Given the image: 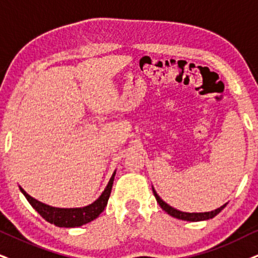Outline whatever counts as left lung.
<instances>
[{
  "label": "left lung",
  "instance_id": "1",
  "mask_svg": "<svg viewBox=\"0 0 258 258\" xmlns=\"http://www.w3.org/2000/svg\"><path fill=\"white\" fill-rule=\"evenodd\" d=\"M152 191H153V195H155L156 200H157V202L159 204V206H161L162 210L167 212L169 216H171V217H174V218H177V219H181V220L202 221V220L212 219V218L216 217L217 214H219L220 212L224 210L225 206H226V204H225L221 207L217 208V210L211 211V212H205V213H185V212L177 211V210H175V208H172L171 206H169L167 202H164L161 198L158 197L157 193H156V190L153 188H152Z\"/></svg>",
  "mask_w": 258,
  "mask_h": 258
}]
</instances>
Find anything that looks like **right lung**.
<instances>
[{
    "mask_svg": "<svg viewBox=\"0 0 258 258\" xmlns=\"http://www.w3.org/2000/svg\"><path fill=\"white\" fill-rule=\"evenodd\" d=\"M114 176H115V172L112 175L108 184H107L103 193L101 194V197L97 199L95 202L89 205V206L82 208L51 207L48 206V205L42 204V202L29 197L21 187L20 190L21 193L25 195V198L27 199L29 204H31V206L33 207L45 220L48 221V223L59 227H76L82 226V225L88 224L90 223V221H93L94 219H96V218L101 214V212H103V210H105V207L107 206V202H108L110 191H112Z\"/></svg>",
    "mask_w": 258,
    "mask_h": 258,
    "instance_id": "obj_1",
    "label": "right lung"
}]
</instances>
